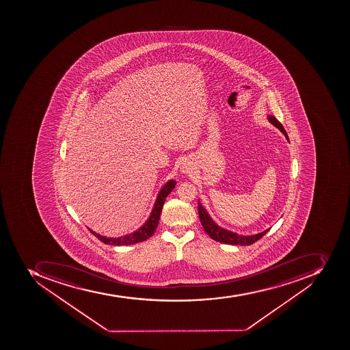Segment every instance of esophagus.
<instances>
[{
    "label": "esophagus",
    "mask_w": 350,
    "mask_h": 350,
    "mask_svg": "<svg viewBox=\"0 0 350 350\" xmlns=\"http://www.w3.org/2000/svg\"><path fill=\"white\" fill-rule=\"evenodd\" d=\"M190 170H191V168H190L189 163H187V162H186V161H185V163H183V164H182L183 173H186V174L189 173Z\"/></svg>",
    "instance_id": "1"
}]
</instances>
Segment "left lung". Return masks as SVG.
<instances>
[{"label":"left lung","mask_w":350,"mask_h":350,"mask_svg":"<svg viewBox=\"0 0 350 350\" xmlns=\"http://www.w3.org/2000/svg\"><path fill=\"white\" fill-rule=\"evenodd\" d=\"M267 119L268 122L273 124L275 127L278 128L281 133H284L286 140L289 141L284 126L277 120L275 116L268 115ZM198 213L201 224L204 226V230L206 231V234L209 235L212 240L223 243V244H228V245H251L253 243L260 240V239L269 231L270 228H267V230H265L264 232H260L258 234L255 235H240L237 234V233H234V232L228 231L226 228H223L217 226V223L212 220V217H210L208 211H206L204 206L201 204L200 200H198Z\"/></svg>","instance_id":"8db88e82"}]
</instances>
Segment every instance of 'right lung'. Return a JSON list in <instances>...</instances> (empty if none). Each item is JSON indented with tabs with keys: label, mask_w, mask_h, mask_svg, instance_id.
Masks as SVG:
<instances>
[{
	"label": "right lung",
	"mask_w": 350,
	"mask_h": 350,
	"mask_svg": "<svg viewBox=\"0 0 350 350\" xmlns=\"http://www.w3.org/2000/svg\"><path fill=\"white\" fill-rule=\"evenodd\" d=\"M176 182L174 179L168 180L162 188L160 191L157 193V199H155L154 206L152 209L150 217H148V220L144 223V226L137 230V231L130 233V234L124 235L120 237H103V235L98 234L96 232L92 231L91 228H88L92 232V234L98 239L99 241H102L105 244L107 245H133L137 243L144 242V241L148 240L149 237L154 234L155 230H157V224L160 221L161 212H162L163 204L165 202L166 197L171 193L172 190L175 188Z\"/></svg>",
	"instance_id": "add662e5"
}]
</instances>
